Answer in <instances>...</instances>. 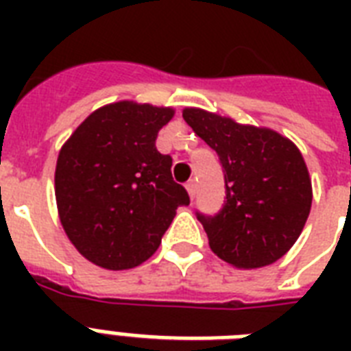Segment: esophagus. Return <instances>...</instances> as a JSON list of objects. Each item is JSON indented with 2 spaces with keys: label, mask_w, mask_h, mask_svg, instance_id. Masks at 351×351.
<instances>
[{
  "label": "esophagus",
  "mask_w": 351,
  "mask_h": 351,
  "mask_svg": "<svg viewBox=\"0 0 351 351\" xmlns=\"http://www.w3.org/2000/svg\"><path fill=\"white\" fill-rule=\"evenodd\" d=\"M186 189H187V193H189V197L195 198V195H197V182H195V180L187 182Z\"/></svg>",
  "instance_id": "1"
}]
</instances>
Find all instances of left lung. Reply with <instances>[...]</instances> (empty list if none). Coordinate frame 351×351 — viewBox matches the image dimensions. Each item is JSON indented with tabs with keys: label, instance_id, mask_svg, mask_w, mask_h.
Segmentation results:
<instances>
[{
	"label": "left lung",
	"instance_id": "left-lung-1",
	"mask_svg": "<svg viewBox=\"0 0 351 351\" xmlns=\"http://www.w3.org/2000/svg\"><path fill=\"white\" fill-rule=\"evenodd\" d=\"M182 117L224 169V208L215 217L197 213L211 251L239 269L277 262L297 242L311 209V178L299 147L273 129L197 107H186Z\"/></svg>",
	"mask_w": 351,
	"mask_h": 351
}]
</instances>
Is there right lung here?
Here are the masks:
<instances>
[{
	"instance_id": "right-lung-1",
	"label": "right lung",
	"mask_w": 351,
	"mask_h": 351,
	"mask_svg": "<svg viewBox=\"0 0 351 351\" xmlns=\"http://www.w3.org/2000/svg\"><path fill=\"white\" fill-rule=\"evenodd\" d=\"M171 107L109 104L63 143L54 173L58 215L73 245L96 266L131 269L158 250L189 195L154 145Z\"/></svg>"
}]
</instances>
